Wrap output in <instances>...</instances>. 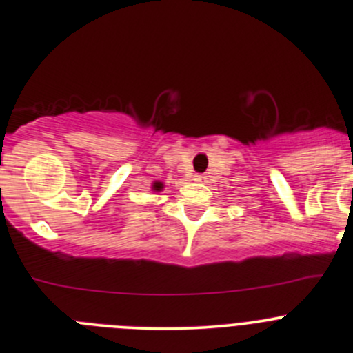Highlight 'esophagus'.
<instances>
[{
  "label": "esophagus",
  "instance_id": "obj_1",
  "mask_svg": "<svg viewBox=\"0 0 353 353\" xmlns=\"http://www.w3.org/2000/svg\"><path fill=\"white\" fill-rule=\"evenodd\" d=\"M193 181H199V183H205L207 178L203 175H200V173H195V175H193Z\"/></svg>",
  "mask_w": 353,
  "mask_h": 353
}]
</instances>
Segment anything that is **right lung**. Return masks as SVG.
Returning <instances> with one entry per match:
<instances>
[{
    "mask_svg": "<svg viewBox=\"0 0 353 353\" xmlns=\"http://www.w3.org/2000/svg\"><path fill=\"white\" fill-rule=\"evenodd\" d=\"M161 188H163V183H161V181H154V183H153V190L160 192Z\"/></svg>",
    "mask_w": 353,
    "mask_h": 353,
    "instance_id": "add662e5",
    "label": "right lung"
}]
</instances>
